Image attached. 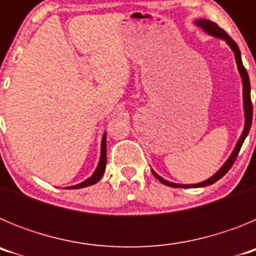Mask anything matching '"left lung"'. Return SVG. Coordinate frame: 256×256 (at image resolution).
I'll list each match as a JSON object with an SVG mask.
<instances>
[{"label":"left lung","mask_w":256,"mask_h":256,"mask_svg":"<svg viewBox=\"0 0 256 256\" xmlns=\"http://www.w3.org/2000/svg\"><path fill=\"white\" fill-rule=\"evenodd\" d=\"M195 24L198 26H200L201 29L204 32H206L209 36H212V37H216V38H220V40H224L228 44V46L232 48L234 54V58H236V62H237V68H238V72L241 74V79H242V96H244V112H245V126H244V130L241 133V137L238 138L237 141L236 146H234V150L232 151L230 156L227 159V162L223 164L220 169L216 172L212 177H210L209 180H204V182H200V183H196V184H177V183H172L169 180H165L164 178H162L160 176L155 173L152 170V174L155 176L162 184H166L169 187H182V188H191V187H205V186H209V184H212V183H216V180H220L226 173L230 169V166L234 165V160H236L237 155L240 152V148L242 146L244 141H245L246 136L248 134V130H250V126H252V97H250V79H248V74L246 72L245 66L242 64V60H241V52H240L238 46L236 44L232 38L226 33L224 30L222 28H219L216 26V22H210V20H205V19H198L196 20Z\"/></svg>","instance_id":"1"}]
</instances>
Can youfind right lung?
<instances>
[{
	"label": "right lung",
	"instance_id": "add662e5",
	"mask_svg": "<svg viewBox=\"0 0 256 256\" xmlns=\"http://www.w3.org/2000/svg\"><path fill=\"white\" fill-rule=\"evenodd\" d=\"M106 168V133H104L102 142H101V156H100V162H98V165H97L96 170L94 172L91 177L87 178L86 180H83L82 183L79 184H76V186H70L66 187V188H83V187L92 186L94 183H97L101 180V177L104 176V172H105Z\"/></svg>",
	"mask_w": 256,
	"mask_h": 256
}]
</instances>
